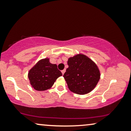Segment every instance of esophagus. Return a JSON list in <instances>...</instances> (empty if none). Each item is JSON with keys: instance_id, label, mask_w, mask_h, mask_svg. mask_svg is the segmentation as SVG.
<instances>
[{"instance_id": "esophagus-1", "label": "esophagus", "mask_w": 131, "mask_h": 131, "mask_svg": "<svg viewBox=\"0 0 131 131\" xmlns=\"http://www.w3.org/2000/svg\"><path fill=\"white\" fill-rule=\"evenodd\" d=\"M65 71H66V70H63L61 71V73H62V74H64V72H65Z\"/></svg>"}]
</instances>
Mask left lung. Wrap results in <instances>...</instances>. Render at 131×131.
<instances>
[{"mask_svg": "<svg viewBox=\"0 0 131 131\" xmlns=\"http://www.w3.org/2000/svg\"><path fill=\"white\" fill-rule=\"evenodd\" d=\"M68 68L63 74L69 89L76 94L84 95L92 91L100 79V71L95 64L84 55L71 57Z\"/></svg>", "mask_w": 131, "mask_h": 131, "instance_id": "left-lung-1", "label": "left lung"}]
</instances>
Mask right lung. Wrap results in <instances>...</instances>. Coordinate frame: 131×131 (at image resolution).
Wrapping results in <instances>:
<instances>
[{
  "label": "right lung",
  "mask_w": 131,
  "mask_h": 131,
  "mask_svg": "<svg viewBox=\"0 0 131 131\" xmlns=\"http://www.w3.org/2000/svg\"><path fill=\"white\" fill-rule=\"evenodd\" d=\"M62 75L57 68V64L49 62V59L41 60L31 69L28 78L32 88L36 91H42L49 89L56 81Z\"/></svg>",
  "instance_id": "right-lung-1"
}]
</instances>
